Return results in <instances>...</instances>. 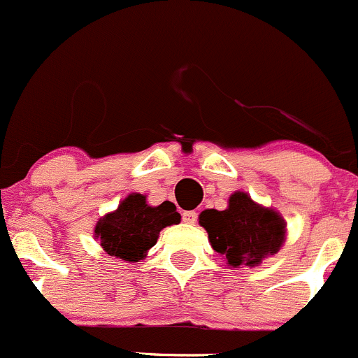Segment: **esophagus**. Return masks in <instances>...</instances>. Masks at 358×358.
<instances>
[{"label": "esophagus", "instance_id": "1", "mask_svg": "<svg viewBox=\"0 0 358 358\" xmlns=\"http://www.w3.org/2000/svg\"><path fill=\"white\" fill-rule=\"evenodd\" d=\"M196 219H198V214L194 210H187L182 214V221L186 222V224H194Z\"/></svg>", "mask_w": 358, "mask_h": 358}]
</instances>
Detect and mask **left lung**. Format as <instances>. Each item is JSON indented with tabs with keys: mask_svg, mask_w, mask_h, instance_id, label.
I'll list each match as a JSON object with an SVG mask.
<instances>
[{
	"mask_svg": "<svg viewBox=\"0 0 358 358\" xmlns=\"http://www.w3.org/2000/svg\"><path fill=\"white\" fill-rule=\"evenodd\" d=\"M200 224L207 229L212 249L233 268L256 266L284 243V219L271 208L256 205L242 191L229 196L226 210L201 212Z\"/></svg>",
	"mask_w": 358,
	"mask_h": 358,
	"instance_id": "8db88e82",
	"label": "left lung"
}]
</instances>
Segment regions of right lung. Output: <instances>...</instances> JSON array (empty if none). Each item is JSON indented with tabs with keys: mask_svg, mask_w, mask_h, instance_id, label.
<instances>
[{
	"mask_svg": "<svg viewBox=\"0 0 358 358\" xmlns=\"http://www.w3.org/2000/svg\"><path fill=\"white\" fill-rule=\"evenodd\" d=\"M179 221L180 215L174 203L164 201L158 207H150L146 196L134 193L113 214L97 222L95 235L109 256L137 263L157 243L162 229Z\"/></svg>",
	"mask_w": 358,
	"mask_h": 358,
	"instance_id": "1",
	"label": "right lung"
}]
</instances>
